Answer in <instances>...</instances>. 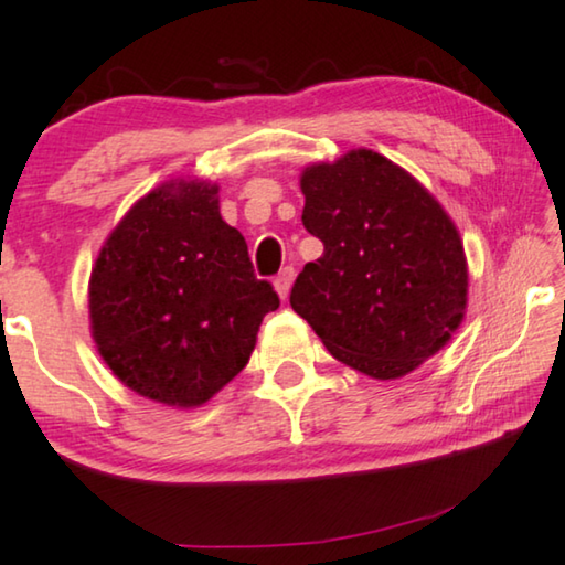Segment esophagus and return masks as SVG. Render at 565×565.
<instances>
[{
	"instance_id": "esophagus-1",
	"label": "esophagus",
	"mask_w": 565,
	"mask_h": 565,
	"mask_svg": "<svg viewBox=\"0 0 565 565\" xmlns=\"http://www.w3.org/2000/svg\"><path fill=\"white\" fill-rule=\"evenodd\" d=\"M291 284H294V266H284L281 271H279V276H276V279H274V286H276V291H279L281 299L289 297Z\"/></svg>"
}]
</instances>
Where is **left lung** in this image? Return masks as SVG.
I'll list each match as a JSON object with an SVG mask.
<instances>
[{
    "mask_svg": "<svg viewBox=\"0 0 565 565\" xmlns=\"http://www.w3.org/2000/svg\"><path fill=\"white\" fill-rule=\"evenodd\" d=\"M301 192V223L324 254L301 268L291 309L340 363L377 381L436 355L461 324L469 279L439 202L370 149L307 167Z\"/></svg>",
    "mask_w": 565,
    "mask_h": 565,
    "instance_id": "left-lung-1",
    "label": "left lung"
}]
</instances>
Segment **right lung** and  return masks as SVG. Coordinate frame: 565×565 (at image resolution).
<instances>
[{"label": "right lung", "mask_w": 565, "mask_h": 565, "mask_svg": "<svg viewBox=\"0 0 565 565\" xmlns=\"http://www.w3.org/2000/svg\"><path fill=\"white\" fill-rule=\"evenodd\" d=\"M90 330L124 385L167 406L213 398L246 367L256 332L279 309L256 279L243 235L217 207V184L172 180L141 198L90 274Z\"/></svg>", "instance_id": "right-lung-1"}]
</instances>
